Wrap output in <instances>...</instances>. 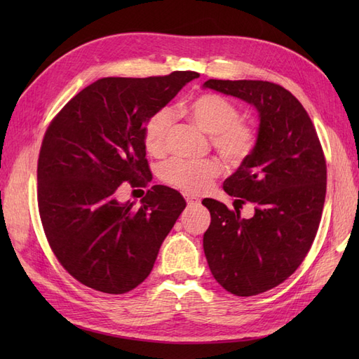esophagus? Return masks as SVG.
<instances>
[{"mask_svg":"<svg viewBox=\"0 0 359 359\" xmlns=\"http://www.w3.org/2000/svg\"><path fill=\"white\" fill-rule=\"evenodd\" d=\"M186 201H187V203L189 205H198L201 201L198 199V198H193V196H189V194H187V196H186Z\"/></svg>","mask_w":359,"mask_h":359,"instance_id":"34e87169","label":"esophagus"}]
</instances>
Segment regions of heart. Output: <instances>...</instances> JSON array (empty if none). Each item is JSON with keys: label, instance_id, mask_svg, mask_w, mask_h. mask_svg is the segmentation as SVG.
<instances>
[{"label": "heart", "instance_id": "heart-1", "mask_svg": "<svg viewBox=\"0 0 359 359\" xmlns=\"http://www.w3.org/2000/svg\"><path fill=\"white\" fill-rule=\"evenodd\" d=\"M190 121L210 135L211 145L229 165H240L256 144L255 128L241 121L236 106L217 94H202L186 106ZM172 126V112L168 107L149 116L144 127V144L149 154L161 156L166 149V137ZM220 173L215 160H181L168 161L160 170L161 180L190 194L208 190L212 180Z\"/></svg>", "mask_w": 359, "mask_h": 359}]
</instances>
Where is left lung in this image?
Wrapping results in <instances>:
<instances>
[{
	"label": "left lung",
	"mask_w": 359,
	"mask_h": 359,
	"mask_svg": "<svg viewBox=\"0 0 359 359\" xmlns=\"http://www.w3.org/2000/svg\"><path fill=\"white\" fill-rule=\"evenodd\" d=\"M202 88L252 104L256 144L223 189L235 203L256 205L250 219L205 199L211 223L203 252L214 278L236 297L266 292L295 273L316 236L327 193V165L302 104L283 86L264 81H206Z\"/></svg>",
	"instance_id": "left-lung-1"
}]
</instances>
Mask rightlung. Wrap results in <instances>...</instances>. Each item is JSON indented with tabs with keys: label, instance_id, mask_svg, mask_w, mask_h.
<instances>
[{
	"label": "right lung",
	"instance_id": "obj_1",
	"mask_svg": "<svg viewBox=\"0 0 359 359\" xmlns=\"http://www.w3.org/2000/svg\"><path fill=\"white\" fill-rule=\"evenodd\" d=\"M196 72L103 78L62 107L46 130L37 166L40 219L52 252L82 285L126 293L149 276L161 243L186 208L154 186L133 208L118 187L149 180L144 127Z\"/></svg>",
	"mask_w": 359,
	"mask_h": 359
}]
</instances>
